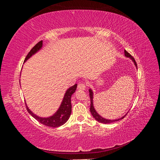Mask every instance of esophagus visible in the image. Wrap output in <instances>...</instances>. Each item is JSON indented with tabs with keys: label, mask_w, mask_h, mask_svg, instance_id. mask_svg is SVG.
Instances as JSON below:
<instances>
[{
	"label": "esophagus",
	"mask_w": 160,
	"mask_h": 160,
	"mask_svg": "<svg viewBox=\"0 0 160 160\" xmlns=\"http://www.w3.org/2000/svg\"><path fill=\"white\" fill-rule=\"evenodd\" d=\"M86 88V86L84 83H79L77 86V89L79 90H85Z\"/></svg>",
	"instance_id": "esophagus-1"
}]
</instances>
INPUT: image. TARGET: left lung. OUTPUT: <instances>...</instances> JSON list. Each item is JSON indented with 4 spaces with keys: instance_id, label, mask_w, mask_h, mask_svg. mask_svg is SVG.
I'll use <instances>...</instances> for the list:
<instances>
[{
    "instance_id": "1",
    "label": "left lung",
    "mask_w": 160,
    "mask_h": 160,
    "mask_svg": "<svg viewBox=\"0 0 160 160\" xmlns=\"http://www.w3.org/2000/svg\"><path fill=\"white\" fill-rule=\"evenodd\" d=\"M124 53H125V56L126 57L129 58V59L132 60L133 63L135 65V66L136 67V69H138V67H137V63L136 62H135V59L133 58V57H132L129 53H128L126 51H124ZM89 97H90V100H91V106H90V111H91V115H93V117L95 118V119H96L98 122H100V123H103L105 124H107V123H113V122H118V121H119L121 119H122L123 118H124V117L125 115H127V113L125 114V115H123V117H122L121 118L119 119H105L103 117H101V116L97 112V111L95 110V109L94 108V105H93V91L92 90L91 88H89Z\"/></svg>"
}]
</instances>
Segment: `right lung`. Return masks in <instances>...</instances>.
Masks as SVG:
<instances>
[{"instance_id":"right-lung-1","label":"right lung","mask_w":160,"mask_h":160,"mask_svg":"<svg viewBox=\"0 0 160 160\" xmlns=\"http://www.w3.org/2000/svg\"><path fill=\"white\" fill-rule=\"evenodd\" d=\"M42 47V41H41L38 42L37 44L30 51V52L28 53L27 55L25 61V62L28 59H29L30 58L36 54L37 52L39 51ZM77 84H75L73 86L70 87L69 89L65 91V93L64 95L63 99H62L61 103L59 106V109L57 110L56 112L51 116L47 118H42L39 117V116L37 115L36 114L34 113L32 111H31L28 108V107L27 105V103L25 102V105L27 107V109L28 112L29 113L32 117L37 119L38 122L46 125L48 127L51 128H58L60 127L61 125L65 123L68 119H69V117L71 113V96L73 94L77 89Z\"/></svg>"}]
</instances>
